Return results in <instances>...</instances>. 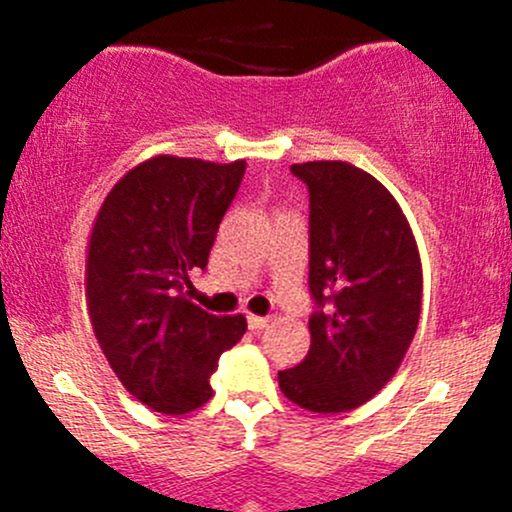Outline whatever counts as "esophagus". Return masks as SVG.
Masks as SVG:
<instances>
[{
  "label": "esophagus",
  "mask_w": 512,
  "mask_h": 512,
  "mask_svg": "<svg viewBox=\"0 0 512 512\" xmlns=\"http://www.w3.org/2000/svg\"><path fill=\"white\" fill-rule=\"evenodd\" d=\"M269 325V317H262V315H248V327L250 330H264V327Z\"/></svg>",
  "instance_id": "obj_1"
}]
</instances>
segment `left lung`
<instances>
[{"mask_svg": "<svg viewBox=\"0 0 512 512\" xmlns=\"http://www.w3.org/2000/svg\"><path fill=\"white\" fill-rule=\"evenodd\" d=\"M310 195V351L279 370L298 407L339 414L397 373L421 315V257L397 199L344 161L293 163Z\"/></svg>", "mask_w": 512, "mask_h": 512, "instance_id": "left-lung-1", "label": "left lung"}]
</instances>
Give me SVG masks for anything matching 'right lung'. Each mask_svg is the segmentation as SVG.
<instances>
[{"label":"right lung","mask_w":512,"mask_h":512,"mask_svg":"<svg viewBox=\"0 0 512 512\" xmlns=\"http://www.w3.org/2000/svg\"><path fill=\"white\" fill-rule=\"evenodd\" d=\"M245 161L154 156L105 197L86 255V305L110 368L129 395L161 414L211 399L219 356L240 342L243 315H211L185 298L204 269Z\"/></svg>","instance_id":"obj_1"}]
</instances>
